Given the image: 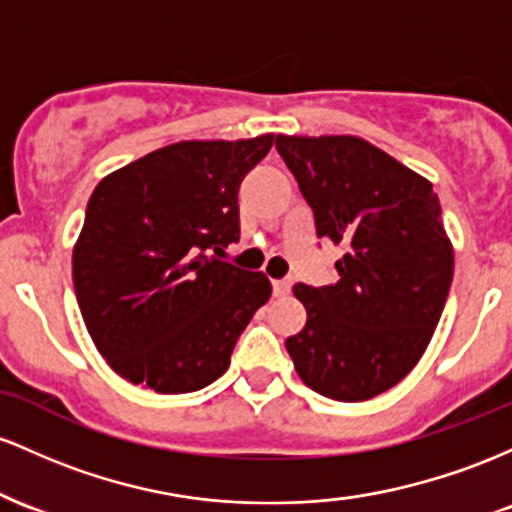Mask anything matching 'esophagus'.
<instances>
[{"label":"esophagus","instance_id":"esophagus-1","mask_svg":"<svg viewBox=\"0 0 512 512\" xmlns=\"http://www.w3.org/2000/svg\"><path fill=\"white\" fill-rule=\"evenodd\" d=\"M290 287H292V280H290V278L273 280V295H275V297H285L287 292H290Z\"/></svg>","mask_w":512,"mask_h":512}]
</instances>
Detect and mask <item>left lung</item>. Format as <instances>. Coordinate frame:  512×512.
Returning a JSON list of instances; mask_svg holds the SVG:
<instances>
[{"instance_id":"8db88e82","label":"left lung","mask_w":512,"mask_h":512,"mask_svg":"<svg viewBox=\"0 0 512 512\" xmlns=\"http://www.w3.org/2000/svg\"><path fill=\"white\" fill-rule=\"evenodd\" d=\"M280 157L314 210L319 239L343 246L333 285L297 283L307 324L285 341L297 375L336 401L399 384L426 353L455 251L433 183L353 135H278Z\"/></svg>"}]
</instances>
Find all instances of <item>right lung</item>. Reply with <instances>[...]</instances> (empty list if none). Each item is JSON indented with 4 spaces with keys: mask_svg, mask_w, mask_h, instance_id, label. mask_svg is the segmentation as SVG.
I'll return each instance as SVG.
<instances>
[{
    "mask_svg": "<svg viewBox=\"0 0 512 512\" xmlns=\"http://www.w3.org/2000/svg\"><path fill=\"white\" fill-rule=\"evenodd\" d=\"M273 135L183 140L113 171L91 193L72 278L91 341L123 380L186 394L225 375L271 297L263 273L225 263L239 186Z\"/></svg>",
    "mask_w": 512,
    "mask_h": 512,
    "instance_id": "add662e5",
    "label": "right lung"
}]
</instances>
